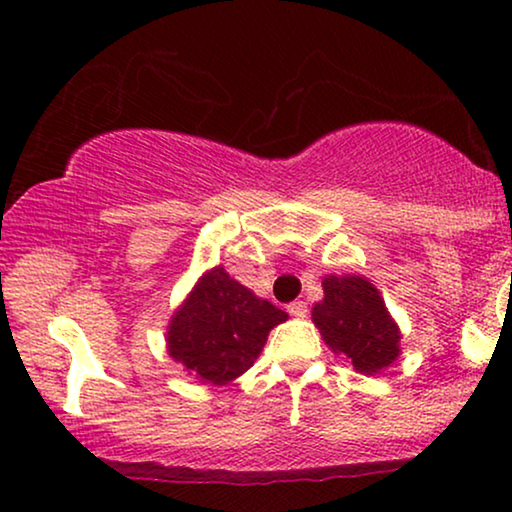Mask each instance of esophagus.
Wrapping results in <instances>:
<instances>
[{"label": "esophagus", "mask_w": 512, "mask_h": 512, "mask_svg": "<svg viewBox=\"0 0 512 512\" xmlns=\"http://www.w3.org/2000/svg\"><path fill=\"white\" fill-rule=\"evenodd\" d=\"M286 310H289V314L291 317H307V305L303 303V300H293V303H289V307H286Z\"/></svg>", "instance_id": "obj_1"}]
</instances>
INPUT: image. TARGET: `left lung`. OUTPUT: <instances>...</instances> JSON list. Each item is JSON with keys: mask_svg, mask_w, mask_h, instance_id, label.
I'll use <instances>...</instances> for the list:
<instances>
[{"mask_svg": "<svg viewBox=\"0 0 512 512\" xmlns=\"http://www.w3.org/2000/svg\"><path fill=\"white\" fill-rule=\"evenodd\" d=\"M312 319L326 345L345 354L359 373H377L396 361L401 335L368 279L328 275Z\"/></svg>", "mask_w": 512, "mask_h": 512, "instance_id": "left-lung-1", "label": "left lung"}]
</instances>
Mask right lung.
Here are the masks:
<instances>
[{"mask_svg": "<svg viewBox=\"0 0 512 512\" xmlns=\"http://www.w3.org/2000/svg\"><path fill=\"white\" fill-rule=\"evenodd\" d=\"M282 321L286 312L214 268L172 317L167 349L202 382L226 384L254 366L270 328Z\"/></svg>", "mask_w": 512, "mask_h": 512, "instance_id": "add662e5", "label": "right lung"}]
</instances>
